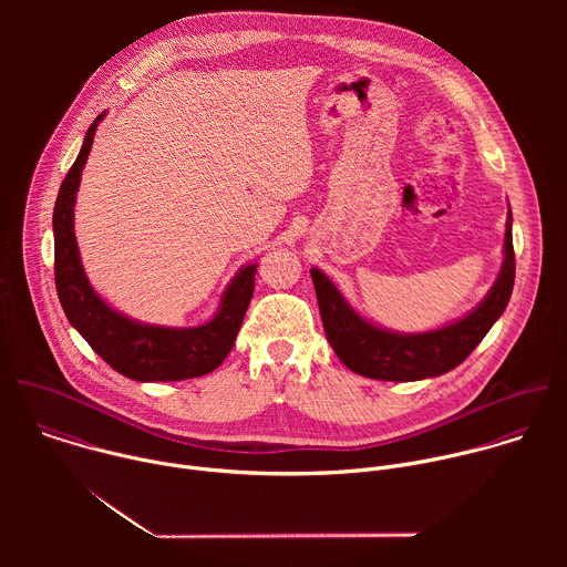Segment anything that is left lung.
Returning <instances> with one entry per match:
<instances>
[{
  "mask_svg": "<svg viewBox=\"0 0 567 567\" xmlns=\"http://www.w3.org/2000/svg\"><path fill=\"white\" fill-rule=\"evenodd\" d=\"M516 278L512 210L505 224L503 265L496 282L468 313L429 332L403 334L363 318L322 274L311 269L318 309L328 341L352 372L379 381H420L457 368L503 316Z\"/></svg>",
  "mask_w": 567,
  "mask_h": 567,
  "instance_id": "8db88e82",
  "label": "left lung"
}]
</instances>
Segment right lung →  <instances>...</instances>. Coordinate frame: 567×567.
I'll list each match as a JSON object with an SVG mask.
<instances>
[{"instance_id": "obj_1", "label": "right lung", "mask_w": 567, "mask_h": 567, "mask_svg": "<svg viewBox=\"0 0 567 567\" xmlns=\"http://www.w3.org/2000/svg\"><path fill=\"white\" fill-rule=\"evenodd\" d=\"M105 112L90 125L83 147L69 168L53 208L55 289L71 326L116 372L134 381H182L213 372L233 350L249 309L256 262L241 267L226 285L215 313L195 328L141 322L107 305L92 287L73 230L75 193L83 179L94 134Z\"/></svg>"}]
</instances>
